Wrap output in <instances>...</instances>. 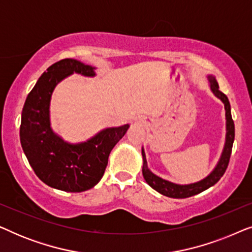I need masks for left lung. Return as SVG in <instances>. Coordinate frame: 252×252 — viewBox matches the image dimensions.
<instances>
[{"label":"left lung","instance_id":"left-lung-1","mask_svg":"<svg viewBox=\"0 0 252 252\" xmlns=\"http://www.w3.org/2000/svg\"><path fill=\"white\" fill-rule=\"evenodd\" d=\"M210 82V88L213 94L217 97L220 98L225 104V111H226V142L225 147H223L221 157L217 164L215 170L210 173L208 177L203 180L195 182V184L190 185H177L173 182H170L167 180H164L157 175H155L149 168H148L147 159H146V154L142 148V157H143V167H142V174L144 180L147 181V184L153 187L155 190L160 192L161 195L167 196V197L172 198H187L190 196L197 195L199 192L206 190V189L212 187L213 185H216L217 182L220 180V178L222 177L223 173L226 172V168L228 166L230 154H232V148L234 137H235V126H234V122L232 119V113H230V104L228 101V97L220 92L219 85L217 80L213 77L210 75L209 77Z\"/></svg>","mask_w":252,"mask_h":252}]
</instances>
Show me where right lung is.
<instances>
[{"label":"right lung","instance_id":"right-lung-1","mask_svg":"<svg viewBox=\"0 0 252 252\" xmlns=\"http://www.w3.org/2000/svg\"><path fill=\"white\" fill-rule=\"evenodd\" d=\"M95 67L65 58L47 68L24 104L20 143L27 160L41 181L64 191L81 192L98 184L109 155L129 125L105 128L82 143L71 144L50 127L49 104L55 87L72 73L94 77Z\"/></svg>","mask_w":252,"mask_h":252}]
</instances>
